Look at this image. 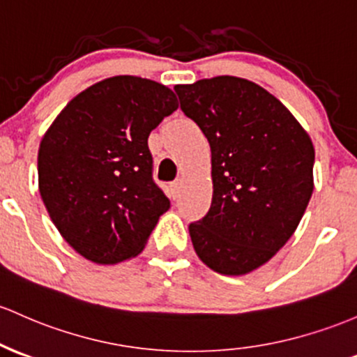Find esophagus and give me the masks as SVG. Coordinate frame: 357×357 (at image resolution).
<instances>
[{
  "mask_svg": "<svg viewBox=\"0 0 357 357\" xmlns=\"http://www.w3.org/2000/svg\"><path fill=\"white\" fill-rule=\"evenodd\" d=\"M179 191H181V183L179 181H174L171 185V198L176 199L179 197Z\"/></svg>",
  "mask_w": 357,
  "mask_h": 357,
  "instance_id": "esophagus-1",
  "label": "esophagus"
}]
</instances>
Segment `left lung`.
Instances as JSON below:
<instances>
[{
	"mask_svg": "<svg viewBox=\"0 0 357 357\" xmlns=\"http://www.w3.org/2000/svg\"><path fill=\"white\" fill-rule=\"evenodd\" d=\"M174 89L211 151L210 210L190 225L195 252L215 273L248 274L287 244L307 210L312 139L276 96L249 79L217 76Z\"/></svg>",
	"mask_w": 357,
	"mask_h": 357,
	"instance_id": "8db88e82",
	"label": "left lung"
}]
</instances>
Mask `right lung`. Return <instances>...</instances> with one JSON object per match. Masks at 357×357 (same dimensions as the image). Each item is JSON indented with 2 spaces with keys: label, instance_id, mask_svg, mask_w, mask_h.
Listing matches in <instances>:
<instances>
[{
  "label": "right lung",
  "instance_id": "obj_1",
  "mask_svg": "<svg viewBox=\"0 0 357 357\" xmlns=\"http://www.w3.org/2000/svg\"><path fill=\"white\" fill-rule=\"evenodd\" d=\"M178 108L172 89L113 76L66 105L38 147V191L64 241L84 259L139 256L169 199L152 181L151 132Z\"/></svg>",
  "mask_w": 357,
  "mask_h": 357
}]
</instances>
